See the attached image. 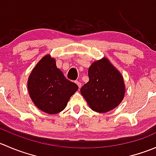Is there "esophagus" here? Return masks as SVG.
<instances>
[{"mask_svg":"<svg viewBox=\"0 0 156 156\" xmlns=\"http://www.w3.org/2000/svg\"><path fill=\"white\" fill-rule=\"evenodd\" d=\"M75 83H76L77 85L78 86V87L81 88V83L79 82V81H75Z\"/></svg>","mask_w":156,"mask_h":156,"instance_id":"34e87169","label":"esophagus"}]
</instances>
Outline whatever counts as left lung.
Instances as JSON below:
<instances>
[{"mask_svg":"<svg viewBox=\"0 0 156 156\" xmlns=\"http://www.w3.org/2000/svg\"><path fill=\"white\" fill-rule=\"evenodd\" d=\"M89 81L81 94L94 112H107L117 107L125 97L123 76L106 57L95 61L88 69Z\"/></svg>","mask_w":156,"mask_h":156,"instance_id":"obj_1","label":"left lung"}]
</instances>
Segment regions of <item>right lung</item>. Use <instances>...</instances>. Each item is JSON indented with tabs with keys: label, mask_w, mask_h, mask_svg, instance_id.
Returning <instances> with one entry per match:
<instances>
[{
	"label": "right lung",
	"mask_w": 156,
	"mask_h": 156,
	"mask_svg": "<svg viewBox=\"0 0 156 156\" xmlns=\"http://www.w3.org/2000/svg\"><path fill=\"white\" fill-rule=\"evenodd\" d=\"M27 85L34 104L50 115L62 112L78 89L76 84L66 78L50 54L44 56L32 69Z\"/></svg>",
	"instance_id": "right-lung-1"
}]
</instances>
